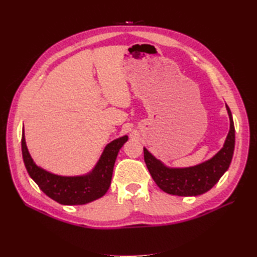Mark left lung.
<instances>
[{
  "mask_svg": "<svg viewBox=\"0 0 257 257\" xmlns=\"http://www.w3.org/2000/svg\"><path fill=\"white\" fill-rule=\"evenodd\" d=\"M230 117V132L223 148L210 160L189 168H169L144 148L147 168L154 181L162 191L179 196H195L212 189L231 165L234 146H235V128L230 108L226 105Z\"/></svg>",
  "mask_w": 257,
  "mask_h": 257,
  "instance_id": "left-lung-1",
  "label": "left lung"
}]
</instances>
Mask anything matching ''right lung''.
I'll return each instance as SVG.
<instances>
[{
  "label": "right lung",
  "instance_id": "obj_1",
  "mask_svg": "<svg viewBox=\"0 0 257 257\" xmlns=\"http://www.w3.org/2000/svg\"><path fill=\"white\" fill-rule=\"evenodd\" d=\"M127 140V136H123L108 144L95 168L85 176L62 177L36 166L27 150L24 129L22 133V155L30 177L47 196L64 205H81L105 195L110 187L117 155Z\"/></svg>",
  "mask_w": 257,
  "mask_h": 257
}]
</instances>
